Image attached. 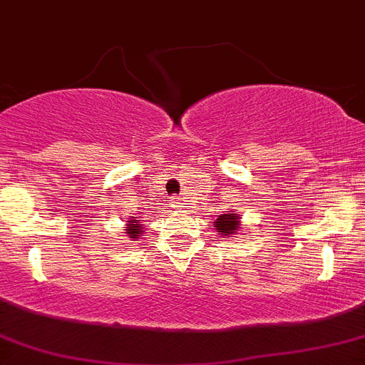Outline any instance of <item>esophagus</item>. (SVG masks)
<instances>
[{
    "label": "esophagus",
    "mask_w": 365,
    "mask_h": 365,
    "mask_svg": "<svg viewBox=\"0 0 365 365\" xmlns=\"http://www.w3.org/2000/svg\"><path fill=\"white\" fill-rule=\"evenodd\" d=\"M169 202H170V205H173V207H180V198H178V196H170Z\"/></svg>",
    "instance_id": "34e87169"
}]
</instances>
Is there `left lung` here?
I'll return each mask as SVG.
<instances>
[{"mask_svg": "<svg viewBox=\"0 0 365 365\" xmlns=\"http://www.w3.org/2000/svg\"><path fill=\"white\" fill-rule=\"evenodd\" d=\"M236 229H238V216L235 215V211H227V215L218 216V220H216V231L220 235H235Z\"/></svg>", "mask_w": 365, "mask_h": 365, "instance_id": "left-lung-1", "label": "left lung"}]
</instances>
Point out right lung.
<instances>
[{"label":"right lung","instance_id":"obj_1","mask_svg":"<svg viewBox=\"0 0 365 365\" xmlns=\"http://www.w3.org/2000/svg\"><path fill=\"white\" fill-rule=\"evenodd\" d=\"M133 218H136V216H133ZM125 231L129 238H138V236L142 235V231H140V222L138 220H129V227Z\"/></svg>","mask_w":365,"mask_h":365}]
</instances>
